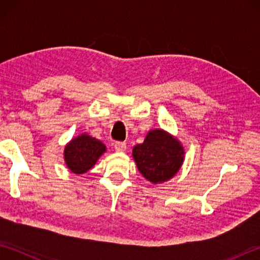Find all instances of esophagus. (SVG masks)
I'll use <instances>...</instances> for the list:
<instances>
[{
	"label": "esophagus",
	"mask_w": 260,
	"mask_h": 260,
	"mask_svg": "<svg viewBox=\"0 0 260 260\" xmlns=\"http://www.w3.org/2000/svg\"><path fill=\"white\" fill-rule=\"evenodd\" d=\"M114 149L118 152H124L126 150V143L125 142H116L114 143Z\"/></svg>",
	"instance_id": "1"
}]
</instances>
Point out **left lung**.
Masks as SVG:
<instances>
[{
  "mask_svg": "<svg viewBox=\"0 0 260 260\" xmlns=\"http://www.w3.org/2000/svg\"><path fill=\"white\" fill-rule=\"evenodd\" d=\"M132 156L140 173L157 184L169 181L179 172L184 160V148L169 132L153 128L148 132L143 143L133 148Z\"/></svg>",
  "mask_w": 260,
  "mask_h": 260,
  "instance_id": "1",
  "label": "left lung"
}]
</instances>
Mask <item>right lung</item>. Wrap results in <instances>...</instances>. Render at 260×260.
Instances as JSON below:
<instances>
[{"label": "right lung", "mask_w": 260, "mask_h": 260, "mask_svg": "<svg viewBox=\"0 0 260 260\" xmlns=\"http://www.w3.org/2000/svg\"><path fill=\"white\" fill-rule=\"evenodd\" d=\"M107 151L105 144L89 134L82 133L70 141L64 148V160L74 174H83L94 167Z\"/></svg>", "instance_id": "add662e5"}]
</instances>
